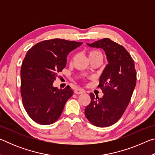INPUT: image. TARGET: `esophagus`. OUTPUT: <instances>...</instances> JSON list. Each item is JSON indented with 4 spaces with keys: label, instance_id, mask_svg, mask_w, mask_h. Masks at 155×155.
<instances>
[{
    "label": "esophagus",
    "instance_id": "esophagus-1",
    "mask_svg": "<svg viewBox=\"0 0 155 155\" xmlns=\"http://www.w3.org/2000/svg\"><path fill=\"white\" fill-rule=\"evenodd\" d=\"M85 91L83 90V89H81V88H78V89H76L74 90V93L77 94H81L83 93H85Z\"/></svg>",
    "mask_w": 155,
    "mask_h": 155
}]
</instances>
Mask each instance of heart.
I'll list each match as a JSON object with an SVG mask.
<instances>
[{
    "label": "heart",
    "instance_id": "b5f03b06",
    "mask_svg": "<svg viewBox=\"0 0 155 155\" xmlns=\"http://www.w3.org/2000/svg\"><path fill=\"white\" fill-rule=\"evenodd\" d=\"M100 57L103 58V54L100 51H91L89 52V57Z\"/></svg>",
    "mask_w": 155,
    "mask_h": 155
}]
</instances>
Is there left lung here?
<instances>
[{
    "mask_svg": "<svg viewBox=\"0 0 155 155\" xmlns=\"http://www.w3.org/2000/svg\"><path fill=\"white\" fill-rule=\"evenodd\" d=\"M87 44L103 49L108 64L99 80L104 95L98 98L90 94L85 115L96 127H109L118 121L129 104L137 80L134 60L124 47L109 38Z\"/></svg>",
    "mask_w": 155,
    "mask_h": 155,
    "instance_id": "obj_1",
    "label": "left lung"
}]
</instances>
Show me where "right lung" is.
<instances>
[{"label": "right lung", "mask_w": 155, "mask_h": 155, "mask_svg": "<svg viewBox=\"0 0 155 155\" xmlns=\"http://www.w3.org/2000/svg\"><path fill=\"white\" fill-rule=\"evenodd\" d=\"M82 44L52 39L38 43L26 54L21 67L20 91L23 106L33 121L48 125L59 119L73 91L70 86L54 87L53 82L65 67L69 52Z\"/></svg>", "instance_id": "add662e5"}]
</instances>
